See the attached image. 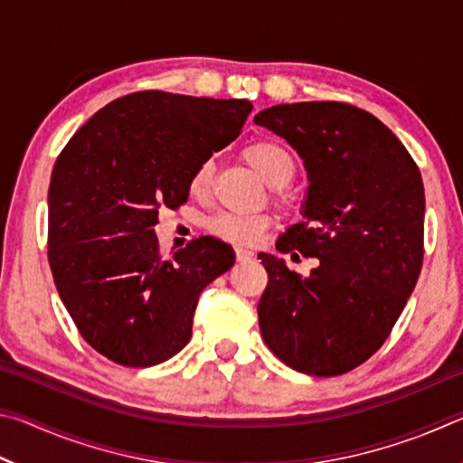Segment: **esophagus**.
Segmentation results:
<instances>
[{
    "instance_id": "34e87169",
    "label": "esophagus",
    "mask_w": 463,
    "mask_h": 463,
    "mask_svg": "<svg viewBox=\"0 0 463 463\" xmlns=\"http://www.w3.org/2000/svg\"><path fill=\"white\" fill-rule=\"evenodd\" d=\"M253 250H249V249H242V247H239L237 249V261L239 263H245V261H250L253 260Z\"/></svg>"
}]
</instances>
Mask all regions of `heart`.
<instances>
[{
	"label": "heart",
	"mask_w": 463,
	"mask_h": 463,
	"mask_svg": "<svg viewBox=\"0 0 463 463\" xmlns=\"http://www.w3.org/2000/svg\"><path fill=\"white\" fill-rule=\"evenodd\" d=\"M242 156L260 174L265 184L271 187H281L292 182L296 174V156L279 140L263 138L250 143ZM214 177V161L203 159L190 179V190L194 195L208 194ZM208 231L214 237L234 245H255L268 231L269 218L265 214H239V213H218L208 218Z\"/></svg>",
	"instance_id": "b5f03b06"
}]
</instances>
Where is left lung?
Wrapping results in <instances>:
<instances>
[{
	"label": "left lung",
	"mask_w": 463,
	"mask_h": 463,
	"mask_svg": "<svg viewBox=\"0 0 463 463\" xmlns=\"http://www.w3.org/2000/svg\"><path fill=\"white\" fill-rule=\"evenodd\" d=\"M253 122L286 138L308 174L304 221L276 249L320 261L302 278L260 253L269 276L257 307L263 341L296 372L347 373L382 347L417 286L420 171L386 124L341 101L271 106Z\"/></svg>",
	"instance_id": "obj_1"
}]
</instances>
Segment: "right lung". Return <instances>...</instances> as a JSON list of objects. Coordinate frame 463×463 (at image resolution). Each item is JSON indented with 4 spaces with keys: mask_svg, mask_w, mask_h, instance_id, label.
<instances>
[{
    "mask_svg": "<svg viewBox=\"0 0 463 463\" xmlns=\"http://www.w3.org/2000/svg\"><path fill=\"white\" fill-rule=\"evenodd\" d=\"M247 99L137 91L83 124L54 163L49 263L73 323L114 364L148 367L192 339L202 289L234 265L214 237L163 257L159 210L187 202L203 159L239 137Z\"/></svg>",
    "mask_w": 463,
    "mask_h": 463,
    "instance_id": "add662e5",
    "label": "right lung"
}]
</instances>
